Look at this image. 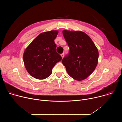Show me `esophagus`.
Returning a JSON list of instances; mask_svg holds the SVG:
<instances>
[{
	"label": "esophagus",
	"instance_id": "obj_1",
	"mask_svg": "<svg viewBox=\"0 0 122 122\" xmlns=\"http://www.w3.org/2000/svg\"><path fill=\"white\" fill-rule=\"evenodd\" d=\"M61 56H62V58H63L64 57V53H63V54H61Z\"/></svg>",
	"mask_w": 122,
	"mask_h": 122
}]
</instances>
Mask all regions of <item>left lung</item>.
Wrapping results in <instances>:
<instances>
[{
    "instance_id": "left-lung-1",
    "label": "left lung",
    "mask_w": 122,
    "mask_h": 122,
    "mask_svg": "<svg viewBox=\"0 0 122 122\" xmlns=\"http://www.w3.org/2000/svg\"><path fill=\"white\" fill-rule=\"evenodd\" d=\"M63 34L69 51L62 62L69 76L77 81L83 80L93 73L97 66V49L83 32L63 30Z\"/></svg>"
}]
</instances>
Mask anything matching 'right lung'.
Wrapping results in <instances>:
<instances>
[{
    "label": "right lung",
    "instance_id": "right-lung-1",
    "mask_svg": "<svg viewBox=\"0 0 122 122\" xmlns=\"http://www.w3.org/2000/svg\"><path fill=\"white\" fill-rule=\"evenodd\" d=\"M57 34V31L41 33L25 51V66L33 77L40 80L48 77L55 65L61 60V56L56 51L54 41Z\"/></svg>",
    "mask_w": 122,
    "mask_h": 122
}]
</instances>
